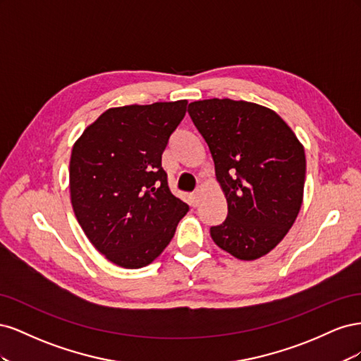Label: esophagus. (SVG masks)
Listing matches in <instances>:
<instances>
[{"instance_id": "34e87169", "label": "esophagus", "mask_w": 361, "mask_h": 361, "mask_svg": "<svg viewBox=\"0 0 361 361\" xmlns=\"http://www.w3.org/2000/svg\"><path fill=\"white\" fill-rule=\"evenodd\" d=\"M200 194H202V188H197V190H195V191L192 192V195H191V202H192V204H194V206H197V204H199V202H200Z\"/></svg>"}]
</instances>
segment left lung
I'll return each mask as SVG.
<instances>
[{
	"label": "left lung",
	"instance_id": "1",
	"mask_svg": "<svg viewBox=\"0 0 361 361\" xmlns=\"http://www.w3.org/2000/svg\"><path fill=\"white\" fill-rule=\"evenodd\" d=\"M227 200V218L211 227L214 243L239 260L268 255L286 236L302 204L304 146L269 108L232 99L188 105Z\"/></svg>",
	"mask_w": 361,
	"mask_h": 361
}]
</instances>
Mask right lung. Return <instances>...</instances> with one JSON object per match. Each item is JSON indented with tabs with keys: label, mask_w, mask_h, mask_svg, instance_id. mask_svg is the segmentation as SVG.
Returning <instances> with one entry per match:
<instances>
[{
	"label": "right lung",
	"mask_w": 361,
	"mask_h": 361,
	"mask_svg": "<svg viewBox=\"0 0 361 361\" xmlns=\"http://www.w3.org/2000/svg\"><path fill=\"white\" fill-rule=\"evenodd\" d=\"M188 101L110 108L75 141L71 202L93 247L126 269L152 264L176 232L188 204L173 195L161 167Z\"/></svg>",
	"instance_id": "obj_1"
}]
</instances>
